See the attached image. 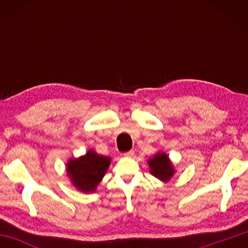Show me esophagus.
I'll return each mask as SVG.
<instances>
[{"instance_id": "34e87169", "label": "esophagus", "mask_w": 248, "mask_h": 248, "mask_svg": "<svg viewBox=\"0 0 248 248\" xmlns=\"http://www.w3.org/2000/svg\"><path fill=\"white\" fill-rule=\"evenodd\" d=\"M124 155V156H127V157H132L134 155V152H133V151H129V152H125Z\"/></svg>"}]
</instances>
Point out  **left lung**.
<instances>
[{"label":"left lung","instance_id":"1","mask_svg":"<svg viewBox=\"0 0 248 248\" xmlns=\"http://www.w3.org/2000/svg\"><path fill=\"white\" fill-rule=\"evenodd\" d=\"M148 164L150 173L163 183H169L176 173L175 166L171 163L170 156L163 151H158L152 157H150Z\"/></svg>","mask_w":248,"mask_h":248}]
</instances>
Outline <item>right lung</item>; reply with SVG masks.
I'll list each match as a JSON object with an SVG mask.
<instances>
[{
	"label": "right lung",
	"instance_id": "1",
	"mask_svg": "<svg viewBox=\"0 0 248 248\" xmlns=\"http://www.w3.org/2000/svg\"><path fill=\"white\" fill-rule=\"evenodd\" d=\"M111 158L96 153L93 149L79 157H71L65 165L66 175L71 184L83 194H92L96 191L102 182Z\"/></svg>",
	"mask_w": 248,
	"mask_h": 248
}]
</instances>
